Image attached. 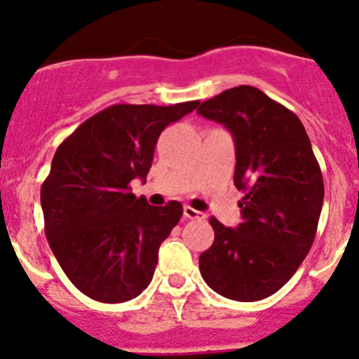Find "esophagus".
<instances>
[{
	"instance_id": "1",
	"label": "esophagus",
	"mask_w": 359,
	"mask_h": 359,
	"mask_svg": "<svg viewBox=\"0 0 359 359\" xmlns=\"http://www.w3.org/2000/svg\"><path fill=\"white\" fill-rule=\"evenodd\" d=\"M184 215H186L187 219H191V220H194V219H205V213L200 212V210L193 208V206H189V205L184 206Z\"/></svg>"
}]
</instances>
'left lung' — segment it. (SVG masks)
<instances>
[{
	"label": "left lung",
	"instance_id": "obj_1",
	"mask_svg": "<svg viewBox=\"0 0 359 359\" xmlns=\"http://www.w3.org/2000/svg\"><path fill=\"white\" fill-rule=\"evenodd\" d=\"M198 114L226 126L236 147L234 186L241 224L210 219L215 240L200 255L203 280L231 300L273 295L313 247L323 206V175L306 128L290 109L241 85L201 104Z\"/></svg>",
	"mask_w": 359,
	"mask_h": 359
}]
</instances>
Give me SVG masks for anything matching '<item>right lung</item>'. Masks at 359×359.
Instances as JSON below:
<instances>
[{"instance_id": "right-lung-1", "label": "right lung", "mask_w": 359, "mask_h": 359, "mask_svg": "<svg viewBox=\"0 0 359 359\" xmlns=\"http://www.w3.org/2000/svg\"><path fill=\"white\" fill-rule=\"evenodd\" d=\"M198 104H114L57 149L41 186L46 240L71 283L90 299L126 302L153 280L159 245L184 210L179 201L149 205L130 182L146 180L159 133Z\"/></svg>"}]
</instances>
